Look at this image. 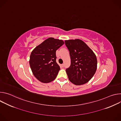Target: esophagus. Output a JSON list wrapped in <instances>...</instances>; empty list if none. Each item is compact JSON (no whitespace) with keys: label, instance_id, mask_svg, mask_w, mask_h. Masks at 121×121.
<instances>
[{"label":"esophagus","instance_id":"1","mask_svg":"<svg viewBox=\"0 0 121 121\" xmlns=\"http://www.w3.org/2000/svg\"><path fill=\"white\" fill-rule=\"evenodd\" d=\"M61 66L62 67H63L64 66V64H62V65H61Z\"/></svg>","mask_w":121,"mask_h":121}]
</instances>
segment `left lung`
<instances>
[{"mask_svg": "<svg viewBox=\"0 0 121 121\" xmlns=\"http://www.w3.org/2000/svg\"><path fill=\"white\" fill-rule=\"evenodd\" d=\"M70 56L71 65L66 69L69 80L76 85L88 82L97 68V57L93 51L80 39L65 40Z\"/></svg>", "mask_w": 121, "mask_h": 121, "instance_id": "obj_1", "label": "left lung"}]
</instances>
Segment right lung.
<instances>
[{"label": "right lung", "instance_id": "obj_1", "mask_svg": "<svg viewBox=\"0 0 121 121\" xmlns=\"http://www.w3.org/2000/svg\"><path fill=\"white\" fill-rule=\"evenodd\" d=\"M64 44L62 40L50 37L31 52L30 65L33 75L40 82L47 83L56 78L60 69L56 62V51Z\"/></svg>", "mask_w": 121, "mask_h": 121}]
</instances>
